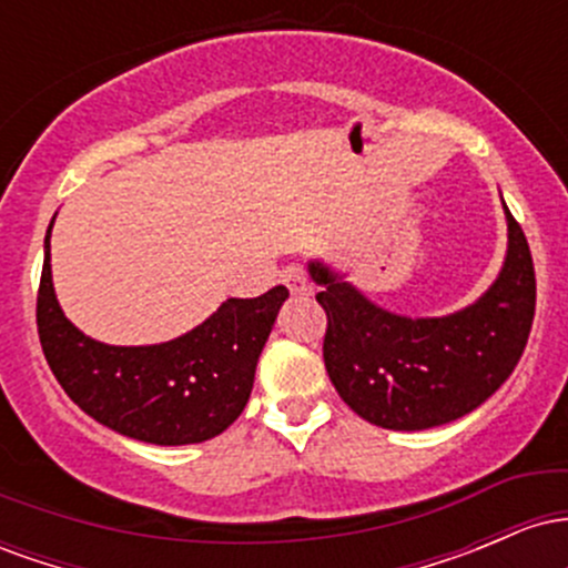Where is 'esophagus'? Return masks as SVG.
I'll use <instances>...</instances> for the list:
<instances>
[{
    "instance_id": "obj_1",
    "label": "esophagus",
    "mask_w": 568,
    "mask_h": 568,
    "mask_svg": "<svg viewBox=\"0 0 568 568\" xmlns=\"http://www.w3.org/2000/svg\"><path fill=\"white\" fill-rule=\"evenodd\" d=\"M280 280H283L285 285H288L291 293H296V296H304V293H312V285H310V275H306V270L302 264H288L283 272H280Z\"/></svg>"
}]
</instances>
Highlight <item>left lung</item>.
I'll list each match as a JSON object with an SVG mask.
<instances>
[{
	"label": "left lung",
	"instance_id": "obj_1",
	"mask_svg": "<svg viewBox=\"0 0 568 568\" xmlns=\"http://www.w3.org/2000/svg\"><path fill=\"white\" fill-rule=\"evenodd\" d=\"M507 258L478 302L446 317L393 315L321 262L310 275L328 328L323 361L342 400L384 429H427L488 400L524 355L537 304L526 234L507 211Z\"/></svg>",
	"mask_w": 568,
	"mask_h": 568
}]
</instances>
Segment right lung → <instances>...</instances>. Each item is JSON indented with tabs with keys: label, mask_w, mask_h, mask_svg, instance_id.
Listing matches in <instances>:
<instances>
[{
	"label": "right lung",
	"mask_w": 568,
	"mask_h": 568,
	"mask_svg": "<svg viewBox=\"0 0 568 568\" xmlns=\"http://www.w3.org/2000/svg\"><path fill=\"white\" fill-rule=\"evenodd\" d=\"M50 230L37 293V328L48 366L71 400L128 438L186 446L211 440L243 414L285 285L256 298H226L189 334L152 347H112L84 336L58 306Z\"/></svg>",
	"instance_id": "right-lung-1"
}]
</instances>
